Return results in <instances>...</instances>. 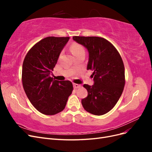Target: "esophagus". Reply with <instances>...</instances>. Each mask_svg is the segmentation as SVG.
<instances>
[{"label":"esophagus","mask_w":152,"mask_h":152,"mask_svg":"<svg viewBox=\"0 0 152 152\" xmlns=\"http://www.w3.org/2000/svg\"><path fill=\"white\" fill-rule=\"evenodd\" d=\"M73 87H74L75 89H78V88H79V87H81V85L77 84H73Z\"/></svg>","instance_id":"34e87169"}]
</instances>
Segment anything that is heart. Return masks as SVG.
I'll use <instances>...</instances> for the list:
<instances>
[{"label": "heart", "instance_id": "heart-1", "mask_svg": "<svg viewBox=\"0 0 152 152\" xmlns=\"http://www.w3.org/2000/svg\"><path fill=\"white\" fill-rule=\"evenodd\" d=\"M70 49L72 53L74 56H77V54L81 53H85V50L83 46L77 42H73L70 45Z\"/></svg>", "mask_w": 152, "mask_h": 152}]
</instances>
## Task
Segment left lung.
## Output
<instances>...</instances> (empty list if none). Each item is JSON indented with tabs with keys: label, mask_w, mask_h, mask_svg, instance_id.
<instances>
[{
	"label": "left lung",
	"mask_w": 152,
	"mask_h": 152,
	"mask_svg": "<svg viewBox=\"0 0 152 152\" xmlns=\"http://www.w3.org/2000/svg\"><path fill=\"white\" fill-rule=\"evenodd\" d=\"M89 51L87 70H93V86L84 84L88 95L82 104L89 113L102 115L110 112L121 98L125 86V68L117 49L99 37L73 36Z\"/></svg>",
	"instance_id": "left-lung-1"
}]
</instances>
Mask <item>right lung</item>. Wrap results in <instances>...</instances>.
I'll return each mask as SVG.
<instances>
[{"mask_svg": "<svg viewBox=\"0 0 152 152\" xmlns=\"http://www.w3.org/2000/svg\"><path fill=\"white\" fill-rule=\"evenodd\" d=\"M69 37H48L27 53L22 68V83L32 105L47 115L64 110L73 91L70 81H59L50 76Z\"/></svg>", "mask_w": 152, "mask_h": 152, "instance_id": "obj_1", "label": "right lung"}]
</instances>
